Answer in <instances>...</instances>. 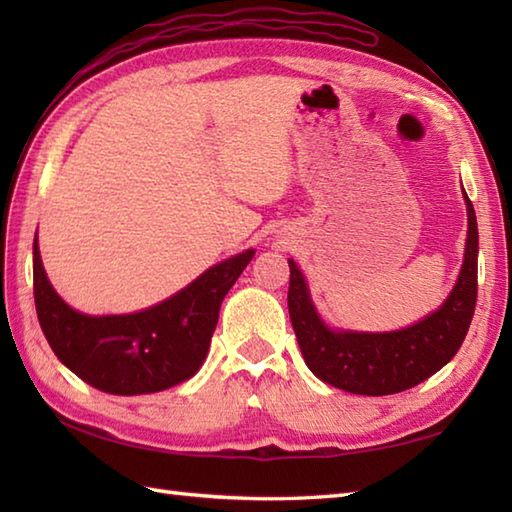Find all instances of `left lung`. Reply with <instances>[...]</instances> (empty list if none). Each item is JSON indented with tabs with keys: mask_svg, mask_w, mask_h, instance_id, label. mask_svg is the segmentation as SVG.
Returning a JSON list of instances; mask_svg holds the SVG:
<instances>
[{
	"mask_svg": "<svg viewBox=\"0 0 512 512\" xmlns=\"http://www.w3.org/2000/svg\"><path fill=\"white\" fill-rule=\"evenodd\" d=\"M464 200L469 235L460 277L442 308L411 328L387 334L332 332L314 312L297 264L288 259V312L314 376L350 394L389 396L420 385L458 354L477 301V220L466 193Z\"/></svg>",
	"mask_w": 512,
	"mask_h": 512,
	"instance_id": "1",
	"label": "left lung"
}]
</instances>
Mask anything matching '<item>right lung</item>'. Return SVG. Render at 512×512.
Masks as SVG:
<instances>
[{
	"instance_id": "add662e5",
	"label": "right lung",
	"mask_w": 512,
	"mask_h": 512,
	"mask_svg": "<svg viewBox=\"0 0 512 512\" xmlns=\"http://www.w3.org/2000/svg\"><path fill=\"white\" fill-rule=\"evenodd\" d=\"M255 250L206 270L158 306L121 317H88L65 306L32 250L35 306L59 361L85 383L116 396L154 394L191 378L204 363L226 292Z\"/></svg>"
}]
</instances>
